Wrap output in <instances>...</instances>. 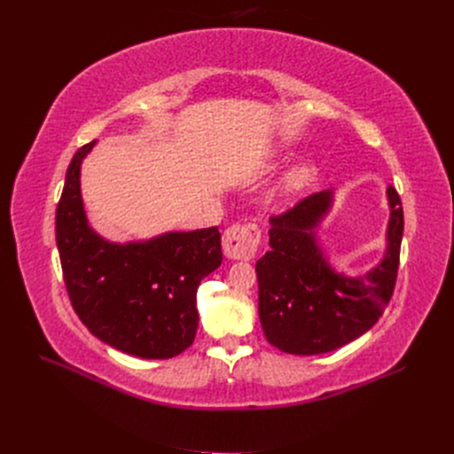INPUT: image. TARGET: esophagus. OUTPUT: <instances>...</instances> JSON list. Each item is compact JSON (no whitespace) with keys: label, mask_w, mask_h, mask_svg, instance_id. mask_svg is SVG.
<instances>
[{"label":"esophagus","mask_w":454,"mask_h":454,"mask_svg":"<svg viewBox=\"0 0 454 454\" xmlns=\"http://www.w3.org/2000/svg\"><path fill=\"white\" fill-rule=\"evenodd\" d=\"M261 244V229L257 223L231 225L222 239L223 254L229 259H252Z\"/></svg>","instance_id":"1"}]
</instances>
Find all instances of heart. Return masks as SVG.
Masks as SVG:
<instances>
[{
    "label": "heart",
    "mask_w": 454,
    "mask_h": 454,
    "mask_svg": "<svg viewBox=\"0 0 454 454\" xmlns=\"http://www.w3.org/2000/svg\"><path fill=\"white\" fill-rule=\"evenodd\" d=\"M310 176H312V168L309 167V164H299V167H295L290 174H287L286 187L290 191L303 187L310 180Z\"/></svg>",
    "instance_id": "heart-1"
}]
</instances>
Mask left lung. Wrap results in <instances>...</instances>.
<instances>
[{
  "mask_svg": "<svg viewBox=\"0 0 454 454\" xmlns=\"http://www.w3.org/2000/svg\"><path fill=\"white\" fill-rule=\"evenodd\" d=\"M332 193L322 191L270 215V250L255 263L259 320L272 347L286 354L332 352L364 335L390 303L400 267L403 208L388 187V252L362 278H345L327 267L312 229Z\"/></svg>",
  "mask_w": 454,
  "mask_h": 454,
  "instance_id": "8db88e82",
  "label": "left lung"
}]
</instances>
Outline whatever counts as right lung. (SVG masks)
<instances>
[{"label": "right lung", "mask_w": 454, "mask_h": 454, "mask_svg": "<svg viewBox=\"0 0 454 454\" xmlns=\"http://www.w3.org/2000/svg\"><path fill=\"white\" fill-rule=\"evenodd\" d=\"M77 149L57 206V246L72 307L106 345L145 360H167L193 345L200 280L222 265L217 227L112 244L87 225L79 193Z\"/></svg>", "instance_id": "1"}]
</instances>
